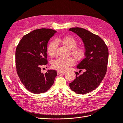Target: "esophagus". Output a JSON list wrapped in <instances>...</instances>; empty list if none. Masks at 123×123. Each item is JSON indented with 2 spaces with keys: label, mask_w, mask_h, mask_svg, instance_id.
<instances>
[{
  "label": "esophagus",
  "mask_w": 123,
  "mask_h": 123,
  "mask_svg": "<svg viewBox=\"0 0 123 123\" xmlns=\"http://www.w3.org/2000/svg\"><path fill=\"white\" fill-rule=\"evenodd\" d=\"M66 71H57V74H63V73H65Z\"/></svg>",
  "instance_id": "1"
}]
</instances>
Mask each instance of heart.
<instances>
[{
	"label": "heart",
	"instance_id": "heart-1",
	"mask_svg": "<svg viewBox=\"0 0 123 123\" xmlns=\"http://www.w3.org/2000/svg\"><path fill=\"white\" fill-rule=\"evenodd\" d=\"M61 43L71 50V54L77 60L81 59L85 55V49L81 47H77V41L71 36L58 38L56 40H52L49 43L47 52L49 55L54 56L58 47V43ZM74 63V60L72 58H58L52 62V68L60 71H65L68 66Z\"/></svg>",
	"mask_w": 123,
	"mask_h": 123
}]
</instances>
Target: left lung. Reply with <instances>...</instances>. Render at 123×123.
<instances>
[{"mask_svg": "<svg viewBox=\"0 0 123 123\" xmlns=\"http://www.w3.org/2000/svg\"><path fill=\"white\" fill-rule=\"evenodd\" d=\"M81 38L85 47V58L77 68L82 74H76V79L69 84L71 89L78 94H86L96 89L100 85L106 75L108 62L109 51L105 42L97 35L82 28L69 29Z\"/></svg>", "mask_w": 123, "mask_h": 123, "instance_id": "obj_1", "label": "left lung"}]
</instances>
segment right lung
I'll use <instances>...</instances> for the list:
<instances>
[{
  "mask_svg": "<svg viewBox=\"0 0 123 123\" xmlns=\"http://www.w3.org/2000/svg\"><path fill=\"white\" fill-rule=\"evenodd\" d=\"M57 31L50 29L34 30L23 37L15 51L16 71L21 82L30 92H47L53 85L57 72L48 69L43 74L41 65L47 64V43Z\"/></svg>",
  "mask_w": 123,
  "mask_h": 123,
  "instance_id": "add662e5",
  "label": "right lung"
}]
</instances>
